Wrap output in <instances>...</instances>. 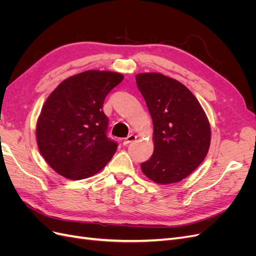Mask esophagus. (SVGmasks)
<instances>
[{"label": "esophagus", "mask_w": 256, "mask_h": 256, "mask_svg": "<svg viewBox=\"0 0 256 256\" xmlns=\"http://www.w3.org/2000/svg\"><path fill=\"white\" fill-rule=\"evenodd\" d=\"M136 134H130V136H128L125 140H124V145H128L129 143H131V142H134V141H136Z\"/></svg>", "instance_id": "esophagus-1"}]
</instances>
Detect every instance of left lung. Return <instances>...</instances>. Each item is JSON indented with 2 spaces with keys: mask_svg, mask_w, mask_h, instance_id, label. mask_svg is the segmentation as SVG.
<instances>
[{
  "mask_svg": "<svg viewBox=\"0 0 256 256\" xmlns=\"http://www.w3.org/2000/svg\"><path fill=\"white\" fill-rule=\"evenodd\" d=\"M154 126V152L141 164L144 175L159 184L188 177L210 146V124L202 106L182 83L159 72L136 76Z\"/></svg>",
  "mask_w": 256,
  "mask_h": 256,
  "instance_id": "left-lung-1",
  "label": "left lung"
}]
</instances>
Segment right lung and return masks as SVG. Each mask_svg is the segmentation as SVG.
Masks as SVG:
<instances>
[{
  "label": "right lung",
  "mask_w": 256,
  "mask_h": 256,
  "mask_svg": "<svg viewBox=\"0 0 256 256\" xmlns=\"http://www.w3.org/2000/svg\"><path fill=\"white\" fill-rule=\"evenodd\" d=\"M124 76L86 70L69 76L46 100L36 124V141L44 161L60 176L80 180L106 166L118 144L106 138V96Z\"/></svg>",
  "instance_id": "right-lung-1"
}]
</instances>
